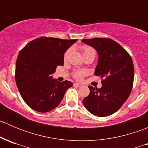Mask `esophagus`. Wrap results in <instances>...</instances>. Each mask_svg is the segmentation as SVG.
Returning <instances> with one entry per match:
<instances>
[{"instance_id": "34e87169", "label": "esophagus", "mask_w": 148, "mask_h": 148, "mask_svg": "<svg viewBox=\"0 0 148 148\" xmlns=\"http://www.w3.org/2000/svg\"><path fill=\"white\" fill-rule=\"evenodd\" d=\"M74 86H77V87H82V85L81 84L74 83Z\"/></svg>"}]
</instances>
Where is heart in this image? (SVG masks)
Segmentation results:
<instances>
[{
  "instance_id": "obj_1",
  "label": "heart",
  "mask_w": 148,
  "mask_h": 148,
  "mask_svg": "<svg viewBox=\"0 0 148 148\" xmlns=\"http://www.w3.org/2000/svg\"><path fill=\"white\" fill-rule=\"evenodd\" d=\"M82 51L83 52L84 56H86V55H89V54H93L95 55L96 54V51H95V49H93L92 47L89 46H82ZM70 52V49H68V50L66 51V52L64 53V59H66L67 57H68L69 54ZM86 74V72L84 71H82V70H77L74 72L73 75H74V77L77 79H82L84 76Z\"/></svg>"
}]
</instances>
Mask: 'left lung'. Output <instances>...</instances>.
Segmentation results:
<instances>
[{
    "label": "left lung",
    "mask_w": 148,
    "mask_h": 148,
    "mask_svg": "<svg viewBox=\"0 0 148 148\" xmlns=\"http://www.w3.org/2000/svg\"><path fill=\"white\" fill-rule=\"evenodd\" d=\"M95 48L99 61L95 74L102 78L100 89L89 86V95L83 99L86 110L97 117H107L117 112L130 96L134 82L132 57L115 41L107 38L83 39Z\"/></svg>",
    "instance_id": "8db88e82"
}]
</instances>
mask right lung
I'll use <instances>...</instances> for the list:
<instances>
[{
  "instance_id": "right-lung-1",
  "label": "right lung",
  "mask_w": 148,
  "mask_h": 148,
  "mask_svg": "<svg viewBox=\"0 0 148 148\" xmlns=\"http://www.w3.org/2000/svg\"><path fill=\"white\" fill-rule=\"evenodd\" d=\"M77 39L40 37L28 43L16 60L15 79L21 96L31 109L47 112L57 107L65 92L72 86L69 81L52 79L58 66L64 65V54Z\"/></svg>"
}]
</instances>
